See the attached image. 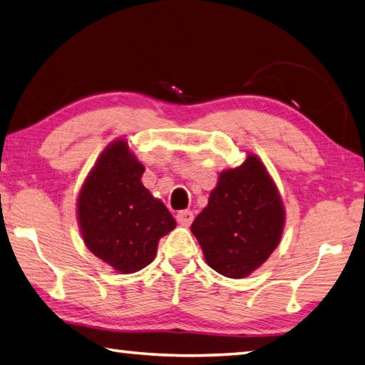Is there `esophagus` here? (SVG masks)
I'll return each instance as SVG.
<instances>
[{
	"label": "esophagus",
	"instance_id": "34e87169",
	"mask_svg": "<svg viewBox=\"0 0 365 365\" xmlns=\"http://www.w3.org/2000/svg\"><path fill=\"white\" fill-rule=\"evenodd\" d=\"M177 222L180 225H183V227H188L191 222H193V212L191 211H180V212H177Z\"/></svg>",
	"mask_w": 365,
	"mask_h": 365
}]
</instances>
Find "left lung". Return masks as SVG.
Returning <instances> with one entry per match:
<instances>
[{"label": "left lung", "mask_w": 365, "mask_h": 365, "mask_svg": "<svg viewBox=\"0 0 365 365\" xmlns=\"http://www.w3.org/2000/svg\"><path fill=\"white\" fill-rule=\"evenodd\" d=\"M285 206L256 154L219 174L207 206L191 224L207 265L228 279H245L279 246Z\"/></svg>", "instance_id": "left-lung-1"}]
</instances>
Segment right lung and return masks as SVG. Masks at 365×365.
<instances>
[{"mask_svg":"<svg viewBox=\"0 0 365 365\" xmlns=\"http://www.w3.org/2000/svg\"><path fill=\"white\" fill-rule=\"evenodd\" d=\"M145 165L117 138L104 148L77 197L83 243L119 274H133L153 262L159 240L175 228L164 202L141 183Z\"/></svg>","mask_w":365,"mask_h":365,"instance_id":"add662e5","label":"right lung"}]
</instances>
